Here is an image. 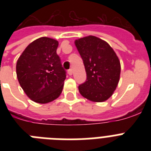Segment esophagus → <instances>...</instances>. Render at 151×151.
Segmentation results:
<instances>
[{"mask_svg": "<svg viewBox=\"0 0 151 151\" xmlns=\"http://www.w3.org/2000/svg\"><path fill=\"white\" fill-rule=\"evenodd\" d=\"M68 74H69V76H72V75H73V69H69V70H68Z\"/></svg>", "mask_w": 151, "mask_h": 151, "instance_id": "obj_1", "label": "esophagus"}]
</instances>
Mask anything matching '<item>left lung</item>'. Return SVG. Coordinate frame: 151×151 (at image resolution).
Returning <instances> with one entry per match:
<instances>
[{
    "label": "left lung",
    "mask_w": 151,
    "mask_h": 151,
    "mask_svg": "<svg viewBox=\"0 0 151 151\" xmlns=\"http://www.w3.org/2000/svg\"><path fill=\"white\" fill-rule=\"evenodd\" d=\"M85 66L87 78L78 86L80 94L93 102L110 98L117 87L121 66L110 45L95 36L89 35L75 41Z\"/></svg>",
    "instance_id": "left-lung-1"
}]
</instances>
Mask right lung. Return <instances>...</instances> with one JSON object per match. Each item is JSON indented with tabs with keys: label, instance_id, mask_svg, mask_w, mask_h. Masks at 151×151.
Returning <instances> with one entry per match:
<instances>
[{
	"label": "right lung",
	"instance_id": "obj_1",
	"mask_svg": "<svg viewBox=\"0 0 151 151\" xmlns=\"http://www.w3.org/2000/svg\"><path fill=\"white\" fill-rule=\"evenodd\" d=\"M58 41L41 37L29 44L17 63L19 83L26 95L38 104H47L60 95L66 71L57 54Z\"/></svg>",
	"mask_w": 151,
	"mask_h": 151
}]
</instances>
